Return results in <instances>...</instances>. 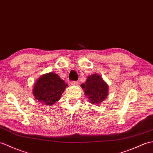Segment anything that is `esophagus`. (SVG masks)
I'll return each mask as SVG.
<instances>
[{
  "label": "esophagus",
  "instance_id": "34e87169",
  "mask_svg": "<svg viewBox=\"0 0 153 153\" xmlns=\"http://www.w3.org/2000/svg\"><path fill=\"white\" fill-rule=\"evenodd\" d=\"M70 84L72 85H77L78 84V82L77 81H71Z\"/></svg>",
  "mask_w": 153,
  "mask_h": 153
}]
</instances>
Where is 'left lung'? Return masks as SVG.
<instances>
[{"label": "left lung", "instance_id": "1", "mask_svg": "<svg viewBox=\"0 0 153 153\" xmlns=\"http://www.w3.org/2000/svg\"><path fill=\"white\" fill-rule=\"evenodd\" d=\"M85 89L89 102L94 104H100L108 95V85L97 74L88 76L86 82L81 85Z\"/></svg>", "mask_w": 153, "mask_h": 153}]
</instances>
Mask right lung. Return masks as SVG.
Here are the masks:
<instances>
[{"instance_id":"1","label":"right lung","mask_w":153,"mask_h":153,"mask_svg":"<svg viewBox=\"0 0 153 153\" xmlns=\"http://www.w3.org/2000/svg\"><path fill=\"white\" fill-rule=\"evenodd\" d=\"M68 85L53 72L42 75L33 87V95L39 102L51 105L58 101Z\"/></svg>"}]
</instances>
